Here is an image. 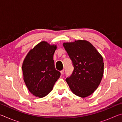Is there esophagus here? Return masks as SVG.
Masks as SVG:
<instances>
[{"label":"esophagus","instance_id":"obj_1","mask_svg":"<svg viewBox=\"0 0 122 122\" xmlns=\"http://www.w3.org/2000/svg\"><path fill=\"white\" fill-rule=\"evenodd\" d=\"M64 71H65V70H64V69H63L62 71H61V75H63V73H64Z\"/></svg>","mask_w":122,"mask_h":122}]
</instances>
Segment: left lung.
I'll return each instance as SVG.
<instances>
[{"mask_svg": "<svg viewBox=\"0 0 122 122\" xmlns=\"http://www.w3.org/2000/svg\"><path fill=\"white\" fill-rule=\"evenodd\" d=\"M63 46L73 62L74 69L66 81L75 95L88 97L96 90L102 79L103 57L93 45L85 40L64 42Z\"/></svg>", "mask_w": 122, "mask_h": 122, "instance_id": "obj_1", "label": "left lung"}]
</instances>
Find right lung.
I'll return each mask as SVG.
<instances>
[{"label": "right lung", "instance_id": "1", "mask_svg": "<svg viewBox=\"0 0 122 122\" xmlns=\"http://www.w3.org/2000/svg\"><path fill=\"white\" fill-rule=\"evenodd\" d=\"M56 48V45L41 41L29 51L22 63L24 81L30 92L37 97L47 95L60 76L53 60Z\"/></svg>", "mask_w": 122, "mask_h": 122}]
</instances>
